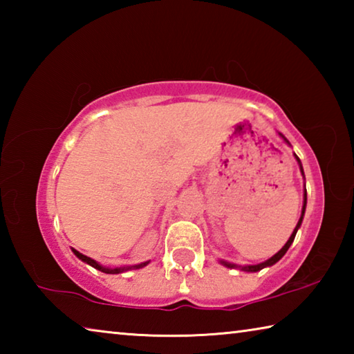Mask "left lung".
I'll use <instances>...</instances> for the list:
<instances>
[{
	"mask_svg": "<svg viewBox=\"0 0 354 354\" xmlns=\"http://www.w3.org/2000/svg\"><path fill=\"white\" fill-rule=\"evenodd\" d=\"M278 134H279L281 139H283V140L287 143V145H290L289 140H287L283 134H281V133H278ZM293 156H295L297 162H298V165H299V171H301V175H303V178H304V171H303L301 160L298 159V156H297V154H293ZM306 203H308V194H306V184H304V195H303V209H301V217H299L298 223H297V226H295V230H293V232H292L290 237H289V241H287V242H286V245H284V247L281 248L277 254H273V256L270 257V259L263 261V262H261V263H256V266H237V263H234V262H227V261H225V259H220V263H221V266H225V267H227V268H239V270H242V272H248V273L259 272V270H262V268L274 266V263H277V262L281 259V257H283V256L287 253V250H289V247H290V245H292L293 239H295V236H297V231L299 230V226H301V221H303V217H304V211H306Z\"/></svg>",
	"mask_w": 354,
	"mask_h": 354,
	"instance_id": "8db88e82",
	"label": "left lung"
}]
</instances>
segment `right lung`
Listing matches in <instances>:
<instances>
[{"instance_id":"obj_1","label":"right lung","mask_w":354,"mask_h":354,"mask_svg":"<svg viewBox=\"0 0 354 354\" xmlns=\"http://www.w3.org/2000/svg\"><path fill=\"white\" fill-rule=\"evenodd\" d=\"M71 251H73V253H75V256L77 257V259H81L82 262L88 263V266H92L93 268H97V270H100V272H103V273H109V274H117V273H123V272H128V270H139V268H143V267L148 266V263H149V261H147V262L136 263V266H123V267H104V266H101L100 262H97V261H95V259H92V257H88V256H86V254L80 253V251L75 250V248H71Z\"/></svg>"}]
</instances>
